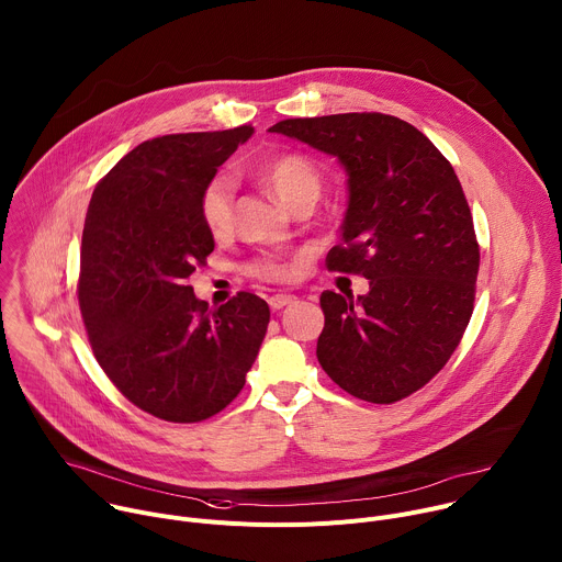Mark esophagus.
Masks as SVG:
<instances>
[{
  "mask_svg": "<svg viewBox=\"0 0 562 562\" xmlns=\"http://www.w3.org/2000/svg\"><path fill=\"white\" fill-rule=\"evenodd\" d=\"M293 302H295V295H289V293H276V295L269 297V306L273 311H280V308H284V306H289Z\"/></svg>",
  "mask_w": 562,
  "mask_h": 562,
  "instance_id": "1",
  "label": "esophagus"
}]
</instances>
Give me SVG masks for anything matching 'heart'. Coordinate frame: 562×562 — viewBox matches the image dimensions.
Wrapping results in <instances>:
<instances>
[{
	"mask_svg": "<svg viewBox=\"0 0 562 562\" xmlns=\"http://www.w3.org/2000/svg\"><path fill=\"white\" fill-rule=\"evenodd\" d=\"M260 180L267 189L286 206L297 209L300 204H313L323 189V180L311 159L302 153H280L267 157L258 167ZM200 215L211 233L228 228L233 217V180L226 173L213 176L200 193ZM249 273L260 280H286L289 265L276 258H262L249 265Z\"/></svg>",
	"mask_w": 562,
	"mask_h": 562,
	"instance_id": "b5f03b06",
	"label": "heart"
}]
</instances>
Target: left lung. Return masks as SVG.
Returning <instances> with one entry per match:
<instances>
[{"instance_id": "left-lung-1", "label": "left lung", "mask_w": 562, "mask_h": 562, "mask_svg": "<svg viewBox=\"0 0 562 562\" xmlns=\"http://www.w3.org/2000/svg\"><path fill=\"white\" fill-rule=\"evenodd\" d=\"M269 131L336 155L349 176L327 267L364 276L369 293L319 295L317 360L347 393L397 403L447 364L473 313L480 247L460 180L425 133L393 115L295 117Z\"/></svg>"}]
</instances>
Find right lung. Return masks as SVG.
Wrapping results in <instances>:
<instances>
[{"label": "right lung", "instance_id": "right-lung-1", "mask_svg": "<svg viewBox=\"0 0 562 562\" xmlns=\"http://www.w3.org/2000/svg\"><path fill=\"white\" fill-rule=\"evenodd\" d=\"M254 126L153 137L98 182L77 300L95 360L142 412L200 423L243 391L269 304L239 291L211 308L187 284L213 251L200 193Z\"/></svg>", "mask_w": 562, "mask_h": 562}]
</instances>
